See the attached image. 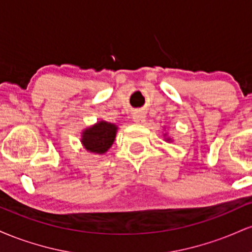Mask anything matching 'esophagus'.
I'll return each instance as SVG.
<instances>
[{
    "mask_svg": "<svg viewBox=\"0 0 252 252\" xmlns=\"http://www.w3.org/2000/svg\"><path fill=\"white\" fill-rule=\"evenodd\" d=\"M132 120L135 123H144L146 122V115L142 111L132 112Z\"/></svg>",
    "mask_w": 252,
    "mask_h": 252,
    "instance_id": "1",
    "label": "esophagus"
}]
</instances>
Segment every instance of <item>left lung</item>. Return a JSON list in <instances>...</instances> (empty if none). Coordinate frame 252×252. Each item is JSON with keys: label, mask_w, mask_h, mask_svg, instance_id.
<instances>
[{"label": "left lung", "mask_w": 252, "mask_h": 252, "mask_svg": "<svg viewBox=\"0 0 252 252\" xmlns=\"http://www.w3.org/2000/svg\"><path fill=\"white\" fill-rule=\"evenodd\" d=\"M166 140H167V141H172V140H170V138H169V137H167V138H166Z\"/></svg>", "instance_id": "left-lung-1"}]
</instances>
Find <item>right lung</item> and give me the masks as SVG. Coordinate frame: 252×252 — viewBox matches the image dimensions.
I'll return each mask as SVG.
<instances>
[{"mask_svg": "<svg viewBox=\"0 0 252 252\" xmlns=\"http://www.w3.org/2000/svg\"><path fill=\"white\" fill-rule=\"evenodd\" d=\"M117 129V126L106 121H99L94 126H89L82 132L84 148L94 154H105L114 143Z\"/></svg>", "mask_w": 252, "mask_h": 252, "instance_id": "1", "label": "right lung"}]
</instances>
